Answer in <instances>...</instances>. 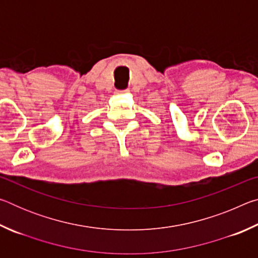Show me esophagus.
I'll return each mask as SVG.
<instances>
[{"label":"esophagus","mask_w":258,"mask_h":258,"mask_svg":"<svg viewBox=\"0 0 258 258\" xmlns=\"http://www.w3.org/2000/svg\"><path fill=\"white\" fill-rule=\"evenodd\" d=\"M130 92V90H123V91H117V94H124Z\"/></svg>","instance_id":"esophagus-1"}]
</instances>
